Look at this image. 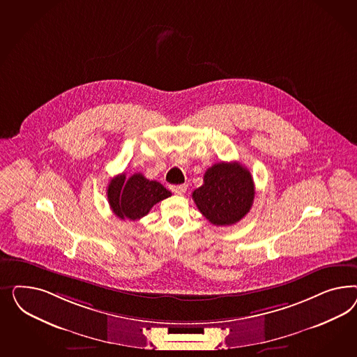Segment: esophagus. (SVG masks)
<instances>
[{
	"mask_svg": "<svg viewBox=\"0 0 357 357\" xmlns=\"http://www.w3.org/2000/svg\"><path fill=\"white\" fill-rule=\"evenodd\" d=\"M170 190L172 192L176 195H182L187 190V184H178V185H170Z\"/></svg>",
	"mask_w": 357,
	"mask_h": 357,
	"instance_id": "1",
	"label": "esophagus"
}]
</instances>
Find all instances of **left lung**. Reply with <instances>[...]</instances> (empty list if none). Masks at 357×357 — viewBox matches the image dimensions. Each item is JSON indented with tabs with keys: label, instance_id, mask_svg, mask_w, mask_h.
<instances>
[{
	"label": "left lung",
	"instance_id": "8db88e82",
	"mask_svg": "<svg viewBox=\"0 0 357 357\" xmlns=\"http://www.w3.org/2000/svg\"><path fill=\"white\" fill-rule=\"evenodd\" d=\"M255 196L249 170L239 162L215 163L204 174V184L192 192L197 209L216 227H229L246 216Z\"/></svg>",
	"mask_w": 357,
	"mask_h": 357
}]
</instances>
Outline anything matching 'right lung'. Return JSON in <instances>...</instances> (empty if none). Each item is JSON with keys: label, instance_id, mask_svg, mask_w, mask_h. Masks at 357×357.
Listing matches in <instances>:
<instances>
[{"label": "right lung", "instance_id": "right-lung-1", "mask_svg": "<svg viewBox=\"0 0 357 357\" xmlns=\"http://www.w3.org/2000/svg\"><path fill=\"white\" fill-rule=\"evenodd\" d=\"M172 196L157 181H149L142 174H133L126 178V174L116 175L108 183V204L120 220H140L146 216L154 204Z\"/></svg>", "mask_w": 357, "mask_h": 357}]
</instances>
